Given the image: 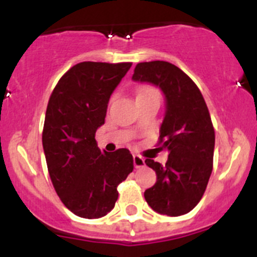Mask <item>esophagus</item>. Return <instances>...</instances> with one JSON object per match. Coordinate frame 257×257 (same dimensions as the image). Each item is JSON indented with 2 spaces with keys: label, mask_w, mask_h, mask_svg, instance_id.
<instances>
[{
  "label": "esophagus",
  "mask_w": 257,
  "mask_h": 257,
  "mask_svg": "<svg viewBox=\"0 0 257 257\" xmlns=\"http://www.w3.org/2000/svg\"><path fill=\"white\" fill-rule=\"evenodd\" d=\"M133 163H134V167H136V168H143L145 165L144 158H142L141 155H134Z\"/></svg>",
  "instance_id": "obj_1"
}]
</instances>
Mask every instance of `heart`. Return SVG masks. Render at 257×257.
<instances>
[{
    "mask_svg": "<svg viewBox=\"0 0 257 257\" xmlns=\"http://www.w3.org/2000/svg\"><path fill=\"white\" fill-rule=\"evenodd\" d=\"M145 93H157V90L150 87H144L139 90V94H145Z\"/></svg>",
    "mask_w": 257,
    "mask_h": 257,
    "instance_id": "heart-1",
    "label": "heart"
}]
</instances>
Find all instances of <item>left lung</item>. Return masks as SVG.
<instances>
[{"mask_svg": "<svg viewBox=\"0 0 257 257\" xmlns=\"http://www.w3.org/2000/svg\"><path fill=\"white\" fill-rule=\"evenodd\" d=\"M132 79L159 87L165 98L159 143L169 155L165 165L145 160L157 183L144 198L159 214L184 215L203 198L212 172L215 132L206 103L190 77L169 62L138 63Z\"/></svg>", "mask_w": 257, "mask_h": 257, "instance_id": "1", "label": "left lung"}]
</instances>
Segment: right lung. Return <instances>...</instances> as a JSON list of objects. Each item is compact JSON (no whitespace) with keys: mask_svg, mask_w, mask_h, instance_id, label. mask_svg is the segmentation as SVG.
I'll return each instance as SVG.
<instances>
[{"mask_svg":"<svg viewBox=\"0 0 257 257\" xmlns=\"http://www.w3.org/2000/svg\"><path fill=\"white\" fill-rule=\"evenodd\" d=\"M131 67L82 62L63 74L49 98L42 134L49 177L62 203L80 217L107 215L118 199L116 186L133 172L128 149L102 152L94 138Z\"/></svg>","mask_w":257,"mask_h":257,"instance_id":"right-lung-1","label":"right lung"}]
</instances>
